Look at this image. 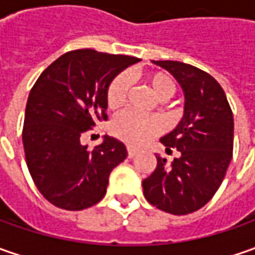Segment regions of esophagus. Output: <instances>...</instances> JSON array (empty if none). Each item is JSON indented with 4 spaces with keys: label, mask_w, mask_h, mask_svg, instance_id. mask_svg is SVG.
<instances>
[{
    "label": "esophagus",
    "mask_w": 255,
    "mask_h": 255,
    "mask_svg": "<svg viewBox=\"0 0 255 255\" xmlns=\"http://www.w3.org/2000/svg\"><path fill=\"white\" fill-rule=\"evenodd\" d=\"M128 156H129L130 159H132V157H134V156H136V150H134L133 147H130V146L128 147Z\"/></svg>",
    "instance_id": "esophagus-1"
}]
</instances>
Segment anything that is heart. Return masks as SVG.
I'll use <instances>...</instances> for the list:
<instances>
[{
    "label": "heart",
    "mask_w": 255,
    "mask_h": 255,
    "mask_svg": "<svg viewBox=\"0 0 255 255\" xmlns=\"http://www.w3.org/2000/svg\"><path fill=\"white\" fill-rule=\"evenodd\" d=\"M153 95L159 101H167L176 92V84L166 72H149L143 78ZM129 92V81L125 74L115 76L106 89V105L111 111H118L126 103ZM113 136L128 143L129 146H142L160 132V122L157 118H144L132 112L118 115L111 123Z\"/></svg>",
    "instance_id": "obj_1"
}]
</instances>
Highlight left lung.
I'll return each mask as SVG.
<instances>
[{
  "label": "left lung",
  "mask_w": 255,
  "mask_h": 255,
  "mask_svg": "<svg viewBox=\"0 0 255 255\" xmlns=\"http://www.w3.org/2000/svg\"><path fill=\"white\" fill-rule=\"evenodd\" d=\"M169 71L184 93V115L162 143L180 157L170 164L156 154L157 164L142 183L146 200L181 216L201 209L219 190L233 157L234 119L220 84L207 72L177 61H153Z\"/></svg>",
  "instance_id": "8db88e82"
}]
</instances>
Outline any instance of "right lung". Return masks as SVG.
Listing matches in <instances>:
<instances>
[{
	"label": "right lung",
	"instance_id": "add662e5",
	"mask_svg": "<svg viewBox=\"0 0 255 255\" xmlns=\"http://www.w3.org/2000/svg\"><path fill=\"white\" fill-rule=\"evenodd\" d=\"M140 59L76 49L49 65L31 89L25 109L26 166L38 190L64 210H84L106 194L111 171L128 156L112 136L92 152L81 134L106 121V89L115 76Z\"/></svg>",
	"mask_w": 255,
	"mask_h": 255
}]
</instances>
